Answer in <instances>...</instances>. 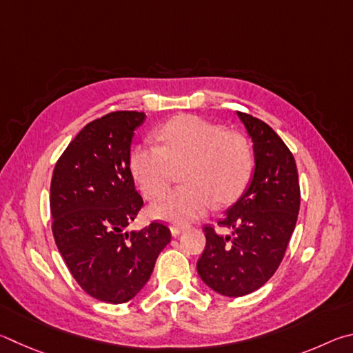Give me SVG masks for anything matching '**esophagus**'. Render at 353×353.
I'll return each instance as SVG.
<instances>
[{
    "mask_svg": "<svg viewBox=\"0 0 353 353\" xmlns=\"http://www.w3.org/2000/svg\"><path fill=\"white\" fill-rule=\"evenodd\" d=\"M184 231V226H178V225H172L170 226V232L172 236H180V234Z\"/></svg>",
    "mask_w": 353,
    "mask_h": 353,
    "instance_id": "1",
    "label": "esophagus"
}]
</instances>
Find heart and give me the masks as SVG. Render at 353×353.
I'll return each mask as SVG.
<instances>
[{"label":"heart","mask_w":353,"mask_h":353,"mask_svg":"<svg viewBox=\"0 0 353 353\" xmlns=\"http://www.w3.org/2000/svg\"><path fill=\"white\" fill-rule=\"evenodd\" d=\"M163 147L139 144L130 153V172L142 195L157 200L170 186L173 170L183 169L184 186L150 208L154 219L190 223L214 206L236 201L250 181L252 153L236 132L194 114L170 119L159 128Z\"/></svg>","instance_id":"obj_1"}]
</instances>
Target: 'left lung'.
Masks as SVG:
<instances>
[{
	"label": "left lung",
	"instance_id": "8db88e82",
	"mask_svg": "<svg viewBox=\"0 0 353 353\" xmlns=\"http://www.w3.org/2000/svg\"><path fill=\"white\" fill-rule=\"evenodd\" d=\"M254 152V172L243 195L219 220L231 236L205 226L206 246L196 262L201 281L219 294L256 292L276 273L298 220L301 190L292 152L268 123L237 111Z\"/></svg>",
	"mask_w": 353,
	"mask_h": 353
}]
</instances>
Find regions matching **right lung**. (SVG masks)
I'll return each mask as SVG.
<instances>
[{"instance_id": "1", "label": "right lung", "mask_w": 353, "mask_h": 353, "mask_svg": "<svg viewBox=\"0 0 353 353\" xmlns=\"http://www.w3.org/2000/svg\"><path fill=\"white\" fill-rule=\"evenodd\" d=\"M144 119L113 111L86 123L52 173L55 245L79 285L108 304L133 299L170 242V230L157 221L125 231L144 205L130 172L132 139Z\"/></svg>"}]
</instances>
